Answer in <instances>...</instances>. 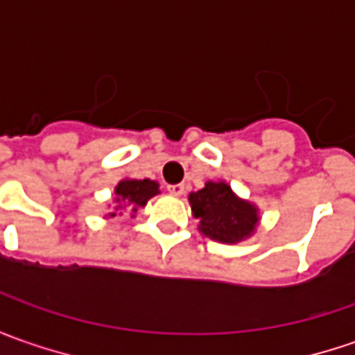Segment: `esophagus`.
<instances>
[{
    "instance_id": "1",
    "label": "esophagus",
    "mask_w": 355,
    "mask_h": 355,
    "mask_svg": "<svg viewBox=\"0 0 355 355\" xmlns=\"http://www.w3.org/2000/svg\"><path fill=\"white\" fill-rule=\"evenodd\" d=\"M166 190H168L173 196H182V194H184V184H168Z\"/></svg>"
}]
</instances>
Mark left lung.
Masks as SVG:
<instances>
[{
  "label": "left lung",
  "instance_id": "obj_1",
  "mask_svg": "<svg viewBox=\"0 0 355 355\" xmlns=\"http://www.w3.org/2000/svg\"><path fill=\"white\" fill-rule=\"evenodd\" d=\"M189 202L202 236L227 245L251 238L261 220L259 208L239 198L226 180H208L204 189L190 192Z\"/></svg>",
  "mask_w": 355,
  "mask_h": 355
}]
</instances>
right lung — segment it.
Here are the masks:
<instances>
[{"instance_id": "1", "label": "right lung", "mask_w": 355, "mask_h": 355, "mask_svg": "<svg viewBox=\"0 0 355 355\" xmlns=\"http://www.w3.org/2000/svg\"><path fill=\"white\" fill-rule=\"evenodd\" d=\"M159 190V182L151 180V178H121L114 189V210L107 212L105 218H116L121 216L123 212H129L131 218H135L139 208H145L147 202L153 196H157Z\"/></svg>"}]
</instances>
